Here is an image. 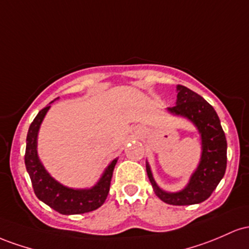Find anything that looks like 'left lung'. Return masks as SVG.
<instances>
[{
    "label": "left lung",
    "mask_w": 249,
    "mask_h": 249,
    "mask_svg": "<svg viewBox=\"0 0 249 249\" xmlns=\"http://www.w3.org/2000/svg\"><path fill=\"white\" fill-rule=\"evenodd\" d=\"M177 91V105L168 111L186 117L197 128L202 144L200 163L188 185L177 193L164 192L156 185L148 162L146 169L156 196L168 205L188 206L207 200L221 181L227 167V141L216 111L202 96L181 85Z\"/></svg>",
    "instance_id": "8db88e82"
}]
</instances>
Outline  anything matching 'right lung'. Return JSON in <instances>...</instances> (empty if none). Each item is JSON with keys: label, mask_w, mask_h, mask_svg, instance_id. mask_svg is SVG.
Returning a JSON list of instances; mask_svg holds the SVG:
<instances>
[{"label": "right lung", "mask_w": 249, "mask_h": 249, "mask_svg": "<svg viewBox=\"0 0 249 249\" xmlns=\"http://www.w3.org/2000/svg\"><path fill=\"white\" fill-rule=\"evenodd\" d=\"M53 102L54 101L50 103ZM49 108L50 106H47L38 111L34 121L30 124L27 134L24 163H26V168L30 180H32L35 195L38 200H41L42 202L48 205L50 208L58 212L60 214H83L95 211V209L101 207L107 199L114 167H115L117 159L108 164L99 182L89 189L69 188V187L57 182L55 178L50 177L49 173L41 163L37 155L38 129H40V125Z\"/></svg>", "instance_id": "obj_1"}]
</instances>
